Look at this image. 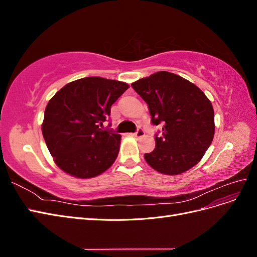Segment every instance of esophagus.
<instances>
[{"instance_id": "obj_1", "label": "esophagus", "mask_w": 257, "mask_h": 257, "mask_svg": "<svg viewBox=\"0 0 257 257\" xmlns=\"http://www.w3.org/2000/svg\"><path fill=\"white\" fill-rule=\"evenodd\" d=\"M134 137H137V138H141V137H144L145 136V131L143 128H138L136 133L133 134Z\"/></svg>"}]
</instances>
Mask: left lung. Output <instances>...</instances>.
Listing matches in <instances>:
<instances>
[{
  "label": "left lung",
  "mask_w": 257,
  "mask_h": 257,
  "mask_svg": "<svg viewBox=\"0 0 257 257\" xmlns=\"http://www.w3.org/2000/svg\"><path fill=\"white\" fill-rule=\"evenodd\" d=\"M132 87L148 104L154 125L163 124L155 149L145 154L149 166L169 176L195 166L211 145L215 130L213 107L205 93L165 71L138 79Z\"/></svg>",
  "instance_id": "left-lung-1"
}]
</instances>
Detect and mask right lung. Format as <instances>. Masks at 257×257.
Segmentation results:
<instances>
[{"mask_svg": "<svg viewBox=\"0 0 257 257\" xmlns=\"http://www.w3.org/2000/svg\"><path fill=\"white\" fill-rule=\"evenodd\" d=\"M126 82L85 77L65 84L48 102L43 136L57 166L80 179L94 178L118 157L121 135L99 128Z\"/></svg>", "mask_w": 257, "mask_h": 257, "instance_id": "add662e5", "label": "right lung"}]
</instances>
